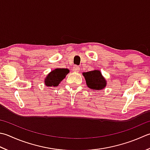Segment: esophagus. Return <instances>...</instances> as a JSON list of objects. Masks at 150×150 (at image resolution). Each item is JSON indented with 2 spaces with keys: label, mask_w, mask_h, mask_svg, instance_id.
I'll list each match as a JSON object with an SVG mask.
<instances>
[{
  "label": "esophagus",
  "mask_w": 150,
  "mask_h": 150,
  "mask_svg": "<svg viewBox=\"0 0 150 150\" xmlns=\"http://www.w3.org/2000/svg\"><path fill=\"white\" fill-rule=\"evenodd\" d=\"M79 67L77 66H73V71H74V72H79Z\"/></svg>",
  "instance_id": "obj_1"
}]
</instances>
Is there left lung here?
Returning <instances> with one entry per match:
<instances>
[{"label": "left lung", "mask_w": 150, "mask_h": 150, "mask_svg": "<svg viewBox=\"0 0 150 150\" xmlns=\"http://www.w3.org/2000/svg\"><path fill=\"white\" fill-rule=\"evenodd\" d=\"M83 75L86 80V85L90 89L100 90L104 89L106 86L107 81L99 70L84 72Z\"/></svg>", "instance_id": "obj_1"}]
</instances>
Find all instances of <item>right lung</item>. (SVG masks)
<instances>
[{
  "label": "right lung",
  "mask_w": 150,
  "mask_h": 150,
  "mask_svg": "<svg viewBox=\"0 0 150 150\" xmlns=\"http://www.w3.org/2000/svg\"><path fill=\"white\" fill-rule=\"evenodd\" d=\"M69 72V70L65 68H57L52 70L49 73L44 81L45 86L50 87L58 86Z\"/></svg>",
  "instance_id": "obj_1"
}]
</instances>
